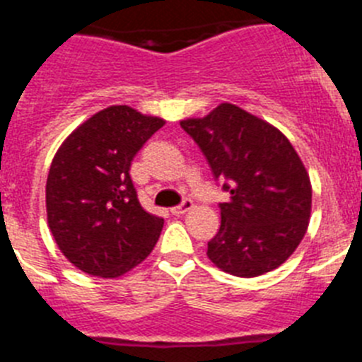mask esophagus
<instances>
[{
	"instance_id": "1",
	"label": "esophagus",
	"mask_w": 362,
	"mask_h": 362,
	"mask_svg": "<svg viewBox=\"0 0 362 362\" xmlns=\"http://www.w3.org/2000/svg\"><path fill=\"white\" fill-rule=\"evenodd\" d=\"M192 206H194L192 199H185L183 203L177 204V206H174V209H172V214H174V216H183V214H187Z\"/></svg>"
}]
</instances>
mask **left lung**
I'll return each instance as SVG.
<instances>
[{"mask_svg":"<svg viewBox=\"0 0 362 362\" xmlns=\"http://www.w3.org/2000/svg\"><path fill=\"white\" fill-rule=\"evenodd\" d=\"M216 179H225L228 203H219V232L209 259L226 274L257 277L293 254L308 228L312 185L283 132L243 108L221 103L201 119L181 121Z\"/></svg>","mask_w":362,"mask_h":362,"instance_id":"obj_1","label":"left lung"}]
</instances>
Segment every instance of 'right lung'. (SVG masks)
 I'll list each match as a JSON object with an SVG mask.
<instances>
[{
    "instance_id": "add662e5",
    "label": "right lung",
    "mask_w": 362,
    "mask_h": 362,
    "mask_svg": "<svg viewBox=\"0 0 362 362\" xmlns=\"http://www.w3.org/2000/svg\"><path fill=\"white\" fill-rule=\"evenodd\" d=\"M161 117L127 105L98 112L56 152L47 177V219L59 250L79 270L119 277L153 250L163 219L146 212L130 165Z\"/></svg>"
}]
</instances>
